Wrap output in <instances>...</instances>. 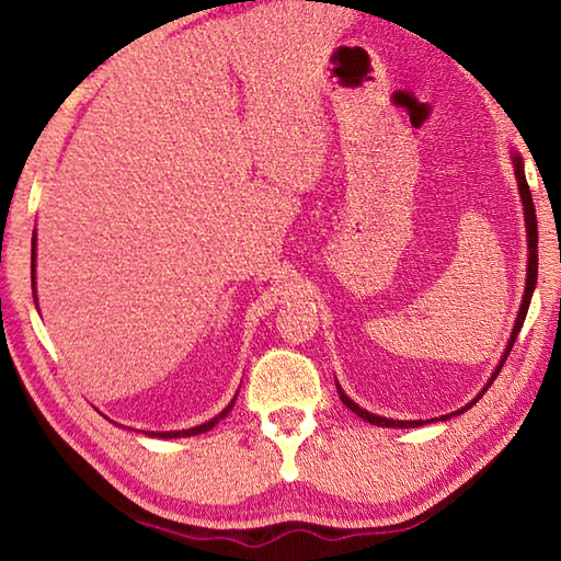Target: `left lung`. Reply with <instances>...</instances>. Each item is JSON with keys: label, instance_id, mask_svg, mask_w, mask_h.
Instances as JSON below:
<instances>
[{"label": "left lung", "instance_id": "8db88e82", "mask_svg": "<svg viewBox=\"0 0 561 561\" xmlns=\"http://www.w3.org/2000/svg\"><path fill=\"white\" fill-rule=\"evenodd\" d=\"M514 171H516V181H518V190H520V202H523V214H526V233H528V274H526V294H523V301H520V311H518V318H516V325H514V332H511V340H508V347H506V352H504V359L499 362V366L494 368V374H492V378L486 380V386L482 388V392H486V388H490L492 383H494V378L499 376V371H502V366H504V362H506V356H508V352H511V347H514V342H516V337H518V332H520V328H523V320H526V316H528V306H530V299H533V289H535V282H538V217H535V205H533V195H530V187H528V181H526V173H523V161H520V157L518 153H514ZM337 392H340V400L347 404V408L354 412V414H359L362 420H366L368 424H374V426H390V428H410V426H422L424 422L422 420H414V422H402V420H388V416H378V414H371V412H366V410H362L359 404H356L354 400H350L347 396H344V390L337 386ZM480 392V396H482ZM480 396L474 398L470 404H465L462 410H458V412H453V414H462L465 410H470L474 402L480 400ZM438 420H448V414H444V416H438ZM434 422V420H432Z\"/></svg>", "mask_w": 561, "mask_h": 561}]
</instances>
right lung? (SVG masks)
I'll list each match as a JSON object with an SVG mask.
<instances>
[{"instance_id":"1","label":"right lung","mask_w":561,"mask_h":561,"mask_svg":"<svg viewBox=\"0 0 561 561\" xmlns=\"http://www.w3.org/2000/svg\"><path fill=\"white\" fill-rule=\"evenodd\" d=\"M31 267H33V277H31V279H33V287H35V233H33V250H31ZM33 299H35V291H33ZM233 402H236V398L231 400L229 408H226L221 414H217V416H214V420H209V422H205V424L193 426V428H183V432H151V436H159V438H181V436L205 434V432H209V428H214V424H219V420H224V416L231 412Z\"/></svg>"}]
</instances>
